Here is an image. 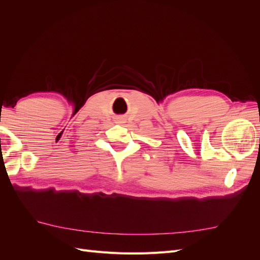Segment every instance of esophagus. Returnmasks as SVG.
I'll list each match as a JSON object with an SVG mask.
<instances>
[{
	"instance_id": "obj_1",
	"label": "esophagus",
	"mask_w": 260,
	"mask_h": 260,
	"mask_svg": "<svg viewBox=\"0 0 260 260\" xmlns=\"http://www.w3.org/2000/svg\"><path fill=\"white\" fill-rule=\"evenodd\" d=\"M118 122H119V123H121V122H122V119H119V120H118Z\"/></svg>"
}]
</instances>
